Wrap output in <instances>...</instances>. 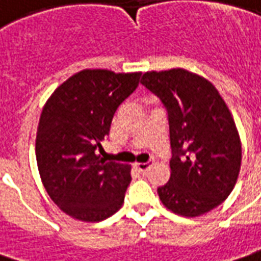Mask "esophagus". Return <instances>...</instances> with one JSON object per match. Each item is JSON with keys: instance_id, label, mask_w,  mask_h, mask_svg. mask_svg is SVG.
<instances>
[{"instance_id": "esophagus-1", "label": "esophagus", "mask_w": 261, "mask_h": 261, "mask_svg": "<svg viewBox=\"0 0 261 261\" xmlns=\"http://www.w3.org/2000/svg\"><path fill=\"white\" fill-rule=\"evenodd\" d=\"M153 161H147V163H136V167L140 170V171H147L148 168L151 167Z\"/></svg>"}]
</instances>
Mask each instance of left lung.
I'll use <instances>...</instances> for the list:
<instances>
[{"mask_svg": "<svg viewBox=\"0 0 261 261\" xmlns=\"http://www.w3.org/2000/svg\"><path fill=\"white\" fill-rule=\"evenodd\" d=\"M141 84L167 111L171 175L157 189L163 204L184 217L220 205L240 173L242 143L216 87L182 68L145 72Z\"/></svg>", "mask_w": 261, "mask_h": 261, "instance_id": "8db88e82", "label": "left lung"}]
</instances>
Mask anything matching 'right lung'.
<instances>
[{"label":"right lung","instance_id":"add662e5","mask_svg":"<svg viewBox=\"0 0 261 261\" xmlns=\"http://www.w3.org/2000/svg\"><path fill=\"white\" fill-rule=\"evenodd\" d=\"M141 72L83 70L63 83L42 108L35 155L42 184L64 213L88 223L106 220L124 203L128 164L101 159L118 106Z\"/></svg>","mask_w":261,"mask_h":261}]
</instances>
